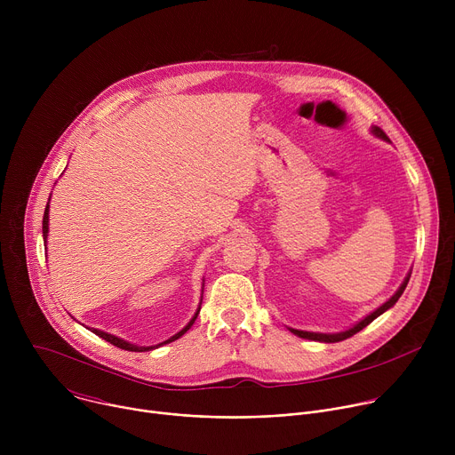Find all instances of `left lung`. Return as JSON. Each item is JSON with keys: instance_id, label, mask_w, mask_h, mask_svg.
I'll use <instances>...</instances> for the list:
<instances>
[{"instance_id": "8db88e82", "label": "left lung", "mask_w": 455, "mask_h": 455, "mask_svg": "<svg viewBox=\"0 0 455 455\" xmlns=\"http://www.w3.org/2000/svg\"><path fill=\"white\" fill-rule=\"evenodd\" d=\"M371 133H372L374 137H378V139H381V140L388 142L387 135L381 132V129H379L378 125H372V127H371ZM409 279H411V272L407 274V277L403 279L402 286L396 290V293H395L391 299H388L387 302H383L379 307H376L372 313H369L367 316H363L360 322H356L355 326H351V328H349V330H346V331H340V333H313V331H302V330H293V328H288V330H290L293 335H297V337H300V339H306V340H315V342H326V344L342 342V340H346V339H349V337L356 335L358 331H362L365 326H369V323H371L374 318H378L381 313H385L387 309H391V307H393V306L398 302V299L402 297V293L405 291Z\"/></svg>"}]
</instances>
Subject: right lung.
<instances>
[{
	"mask_svg": "<svg viewBox=\"0 0 455 455\" xmlns=\"http://www.w3.org/2000/svg\"><path fill=\"white\" fill-rule=\"evenodd\" d=\"M48 212H50V200H48V204H46V209H44V216H43V241H44V243H46V237H48ZM200 309H202V300H200V306H198L196 313H194V316L188 320L187 326H185L183 330H180L176 335H172L171 339H167L165 342H160V344H156V346H137V344H132V342H127V340H122V339H118V337H115V335H109V333H106V331L95 330V328H88V330H90L92 333H95L97 337L104 339L106 342H109V344L116 346V347H120V349H125V351H137V353H144V351H151V349H156V347H160V346H164V344L174 342V340H178L181 335H185V333L190 330V326H192V323H194V320H196V316H198Z\"/></svg>",
	"mask_w": 455,
	"mask_h": 455,
	"instance_id": "1",
	"label": "right lung"
}]
</instances>
